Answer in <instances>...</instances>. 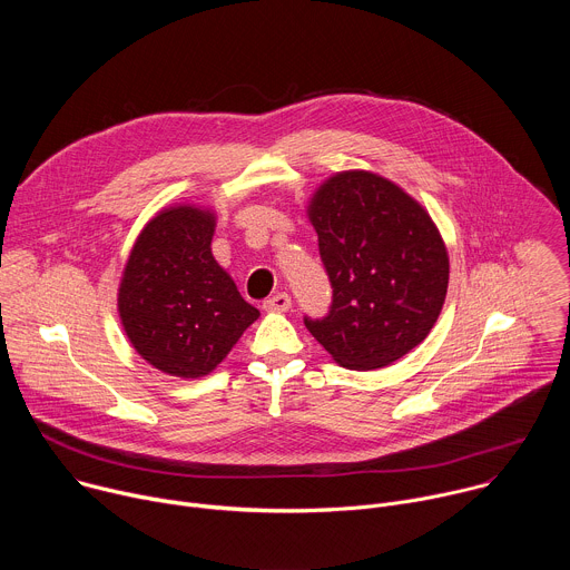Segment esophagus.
I'll return each instance as SVG.
<instances>
[{
  "instance_id": "34e87169",
  "label": "esophagus",
  "mask_w": 570,
  "mask_h": 570,
  "mask_svg": "<svg viewBox=\"0 0 570 570\" xmlns=\"http://www.w3.org/2000/svg\"><path fill=\"white\" fill-rule=\"evenodd\" d=\"M291 308V295L288 293H275L273 297L264 299V311L268 313H284Z\"/></svg>"
}]
</instances>
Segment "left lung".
<instances>
[{"label": "left lung", "mask_w": 570, "mask_h": 570, "mask_svg": "<svg viewBox=\"0 0 570 570\" xmlns=\"http://www.w3.org/2000/svg\"><path fill=\"white\" fill-rule=\"evenodd\" d=\"M334 302L304 317L347 370H379L433 330L449 288V253L431 214L396 183L363 169L324 180L306 205Z\"/></svg>", "instance_id": "1"}]
</instances>
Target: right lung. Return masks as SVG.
<instances>
[{"mask_svg":"<svg viewBox=\"0 0 570 570\" xmlns=\"http://www.w3.org/2000/svg\"><path fill=\"white\" fill-rule=\"evenodd\" d=\"M216 212L161 207L137 234L117 291L121 327L155 370L200 379L232 352L259 311L214 259Z\"/></svg>","mask_w":570,"mask_h":570,"instance_id":"add662e5","label":"right lung"}]
</instances>
